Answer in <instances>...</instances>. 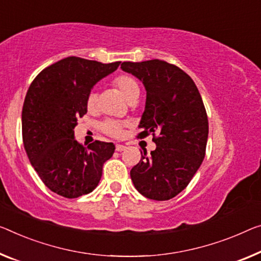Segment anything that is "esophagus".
<instances>
[{"label":"esophagus","mask_w":261,"mask_h":261,"mask_svg":"<svg viewBox=\"0 0 261 261\" xmlns=\"http://www.w3.org/2000/svg\"><path fill=\"white\" fill-rule=\"evenodd\" d=\"M126 149V146H123V144H117L115 146V150L117 151H123Z\"/></svg>","instance_id":"obj_1"}]
</instances>
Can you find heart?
Instances as JSON below:
<instances>
[{"instance_id": "heart-1", "label": "heart", "mask_w": 261, "mask_h": 261, "mask_svg": "<svg viewBox=\"0 0 261 261\" xmlns=\"http://www.w3.org/2000/svg\"><path fill=\"white\" fill-rule=\"evenodd\" d=\"M114 86L120 91L128 102L140 95V86L136 80L129 74H121L114 79ZM98 103V94L94 91H91L86 99V107L90 112L95 111ZM123 123L115 120H107L102 123V130L111 136H119L121 134Z\"/></svg>"}]
</instances>
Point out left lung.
Here are the masks:
<instances>
[{
	"label": "left lung",
	"mask_w": 261,
	"mask_h": 261,
	"mask_svg": "<svg viewBox=\"0 0 261 261\" xmlns=\"http://www.w3.org/2000/svg\"><path fill=\"white\" fill-rule=\"evenodd\" d=\"M121 69L146 89L139 136L151 133L156 143L149 156L143 150L130 178L144 197L168 200L186 189L205 156L209 122L202 97L194 80L167 62H123Z\"/></svg>",
	"instance_id": "obj_1"
}]
</instances>
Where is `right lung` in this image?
I'll use <instances>...</instances> for the list:
<instances>
[{
	"mask_svg": "<svg viewBox=\"0 0 261 261\" xmlns=\"http://www.w3.org/2000/svg\"><path fill=\"white\" fill-rule=\"evenodd\" d=\"M119 65L64 58L44 69L27 92L22 110L24 148L43 183L59 196L77 198L93 191L103 163L114 153L112 142L97 140L83 147L74 139V127L87 113L86 99L93 86Z\"/></svg>",
	"mask_w": 261,
	"mask_h": 261,
	"instance_id": "right-lung-1",
	"label": "right lung"
}]
</instances>
